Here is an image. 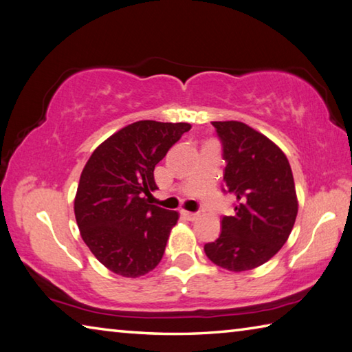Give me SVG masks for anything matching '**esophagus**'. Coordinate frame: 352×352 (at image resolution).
Masks as SVG:
<instances>
[{"mask_svg": "<svg viewBox=\"0 0 352 352\" xmlns=\"http://www.w3.org/2000/svg\"><path fill=\"white\" fill-rule=\"evenodd\" d=\"M182 217L187 218L188 221H195L198 218V213H193V212H187V210H182Z\"/></svg>", "mask_w": 352, "mask_h": 352, "instance_id": "34e87169", "label": "esophagus"}]
</instances>
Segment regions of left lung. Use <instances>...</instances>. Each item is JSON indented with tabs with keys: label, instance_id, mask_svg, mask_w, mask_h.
<instances>
[{
	"label": "left lung",
	"instance_id": "left-lung-1",
	"mask_svg": "<svg viewBox=\"0 0 352 352\" xmlns=\"http://www.w3.org/2000/svg\"><path fill=\"white\" fill-rule=\"evenodd\" d=\"M212 125L223 142L224 182L236 204L204 250L217 266L244 272L267 263L291 235L298 213L294 176L286 154L260 131L238 120Z\"/></svg>",
	"mask_w": 352,
	"mask_h": 352
}]
</instances>
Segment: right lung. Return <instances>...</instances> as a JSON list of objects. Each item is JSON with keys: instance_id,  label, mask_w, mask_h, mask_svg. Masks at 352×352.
Segmentation results:
<instances>
[{"instance_id": "add662e5", "label": "right lung", "mask_w": 352, "mask_h": 352, "mask_svg": "<svg viewBox=\"0 0 352 352\" xmlns=\"http://www.w3.org/2000/svg\"><path fill=\"white\" fill-rule=\"evenodd\" d=\"M192 128L139 120L102 142L80 176L74 213L85 244L111 272L138 278L162 260L179 213L148 204L154 166Z\"/></svg>"}]
</instances>
